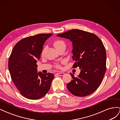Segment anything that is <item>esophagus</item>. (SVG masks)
<instances>
[{
    "instance_id": "obj_1",
    "label": "esophagus",
    "mask_w": 120,
    "mask_h": 120,
    "mask_svg": "<svg viewBox=\"0 0 120 120\" xmlns=\"http://www.w3.org/2000/svg\"><path fill=\"white\" fill-rule=\"evenodd\" d=\"M57 75H60V76H63L64 75V72H58V73H56V74Z\"/></svg>"
}]
</instances>
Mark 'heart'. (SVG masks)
Masks as SVG:
<instances>
[{
	"mask_svg": "<svg viewBox=\"0 0 120 120\" xmlns=\"http://www.w3.org/2000/svg\"><path fill=\"white\" fill-rule=\"evenodd\" d=\"M54 46H55V48L57 50H59L61 48H63V47L66 46V44H65L64 42V41L61 39H57L54 42ZM46 48L45 47L43 49L42 52H41V55L43 56V54H45V50ZM55 67L56 68H60V65L59 64H56L55 65Z\"/></svg>",
	"mask_w": 120,
	"mask_h": 120,
	"instance_id": "1",
	"label": "heart"
}]
</instances>
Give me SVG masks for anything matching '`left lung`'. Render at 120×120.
<instances>
[{"label":"left lung","mask_w":120,"mask_h":120,"mask_svg":"<svg viewBox=\"0 0 120 120\" xmlns=\"http://www.w3.org/2000/svg\"><path fill=\"white\" fill-rule=\"evenodd\" d=\"M57 36L72 41V59L75 61L72 68L81 69L78 77L70 73L72 79L67 85L68 90L78 97L92 94L101 84L106 71V52L102 41L96 34L77 29Z\"/></svg>","instance_id":"1"}]
</instances>
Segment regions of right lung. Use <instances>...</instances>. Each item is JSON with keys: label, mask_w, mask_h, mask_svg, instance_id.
I'll use <instances>...</instances> for the list:
<instances>
[{"label": "right lung", "mask_w": 120, "mask_h": 120, "mask_svg": "<svg viewBox=\"0 0 120 120\" xmlns=\"http://www.w3.org/2000/svg\"><path fill=\"white\" fill-rule=\"evenodd\" d=\"M52 34H38L24 38L14 45L8 60L11 78L20 94L30 100L41 98L49 92L53 74L38 73L37 63L43 45Z\"/></svg>", "instance_id": "add662e5"}]
</instances>
